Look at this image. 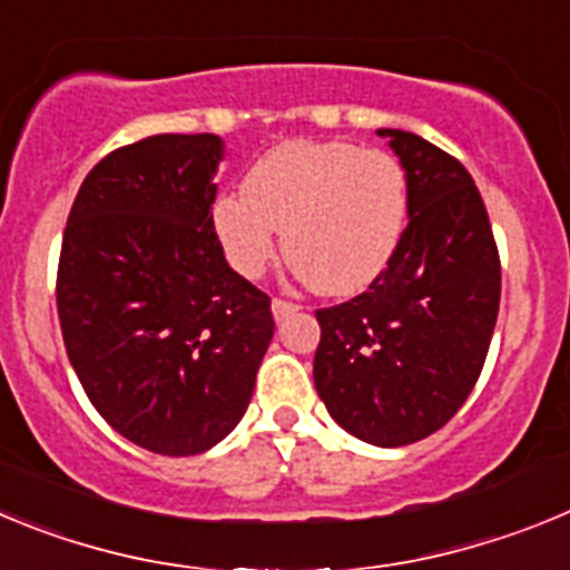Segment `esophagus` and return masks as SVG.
Returning a JSON list of instances; mask_svg holds the SVG:
<instances>
[{
    "mask_svg": "<svg viewBox=\"0 0 570 570\" xmlns=\"http://www.w3.org/2000/svg\"><path fill=\"white\" fill-rule=\"evenodd\" d=\"M271 311H274L276 322H285L288 316H294L296 311H299V305H294V302H288V299H274Z\"/></svg>",
    "mask_w": 570,
    "mask_h": 570,
    "instance_id": "esophagus-1",
    "label": "esophagus"
}]
</instances>
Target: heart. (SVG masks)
<instances>
[{"mask_svg": "<svg viewBox=\"0 0 570 570\" xmlns=\"http://www.w3.org/2000/svg\"><path fill=\"white\" fill-rule=\"evenodd\" d=\"M407 176L387 150L342 139H288L262 154L245 190L214 203L210 223L230 268L259 279L279 250L320 294L351 296L380 279L407 225Z\"/></svg>", "mask_w": 570, "mask_h": 570, "instance_id": "b5f03b06", "label": "heart"}]
</instances>
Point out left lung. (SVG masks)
Masks as SVG:
<instances>
[{"label": "left lung", "instance_id": "left-lung-1", "mask_svg": "<svg viewBox=\"0 0 570 570\" xmlns=\"http://www.w3.org/2000/svg\"><path fill=\"white\" fill-rule=\"evenodd\" d=\"M407 176V228L365 294L316 311L314 385L336 425L380 448L440 431L480 380L500 311V254L471 174L380 128Z\"/></svg>", "mask_w": 570, "mask_h": 570}]
</instances>
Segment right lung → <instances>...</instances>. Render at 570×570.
Instances as JSON below:
<instances>
[{
	"mask_svg": "<svg viewBox=\"0 0 570 570\" xmlns=\"http://www.w3.org/2000/svg\"><path fill=\"white\" fill-rule=\"evenodd\" d=\"M225 142L159 134L85 176L62 239L68 360L114 431L165 456L239 425L274 336L271 299L225 262L210 223Z\"/></svg>",
	"mask_w": 570,
	"mask_h": 570,
	"instance_id": "obj_1",
	"label": "right lung"
}]
</instances>
